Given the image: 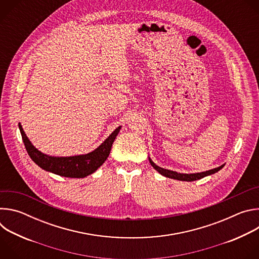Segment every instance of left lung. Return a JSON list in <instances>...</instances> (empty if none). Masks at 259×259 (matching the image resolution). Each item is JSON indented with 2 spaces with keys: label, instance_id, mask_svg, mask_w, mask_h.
I'll use <instances>...</instances> for the list:
<instances>
[{
  "label": "left lung",
  "instance_id": "obj_1",
  "mask_svg": "<svg viewBox=\"0 0 259 259\" xmlns=\"http://www.w3.org/2000/svg\"><path fill=\"white\" fill-rule=\"evenodd\" d=\"M150 160V163L151 165L159 172L161 173L162 175L168 177V178H172V179H177V180H182V181H194V180H198V179H201L205 176H208V175H211V174H214L216 173L217 171H219L221 168H223L225 165H221L220 167H217L215 169H211V170H208V171H205V172H201V173H193V174H182V173H177L175 171H171V170H167V169H163L159 166H157L151 159Z\"/></svg>",
  "mask_w": 259,
  "mask_h": 259
}]
</instances>
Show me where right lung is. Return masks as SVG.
Returning <instances> with one entry per match:
<instances>
[{
	"label": "right lung",
	"instance_id": "right-lung-1",
	"mask_svg": "<svg viewBox=\"0 0 259 259\" xmlns=\"http://www.w3.org/2000/svg\"><path fill=\"white\" fill-rule=\"evenodd\" d=\"M18 126L26 152L30 159L46 171L70 178H83L95 172L107 159L113 142L121 129V127H118L103 141V143H101V145L89 154L75 157L56 158L47 156L36 150L26 137L21 125L18 124Z\"/></svg>",
	"mask_w": 259,
	"mask_h": 259
}]
</instances>
